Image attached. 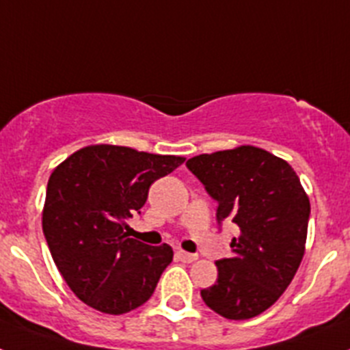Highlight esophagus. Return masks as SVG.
<instances>
[{"mask_svg": "<svg viewBox=\"0 0 350 350\" xmlns=\"http://www.w3.org/2000/svg\"><path fill=\"white\" fill-rule=\"evenodd\" d=\"M177 258L184 262H193V261H196L198 256L191 254V252H185V250H177Z\"/></svg>", "mask_w": 350, "mask_h": 350, "instance_id": "esophagus-1", "label": "esophagus"}]
</instances>
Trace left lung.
Here are the masks:
<instances>
[{
  "instance_id": "left-lung-1",
  "label": "left lung",
  "mask_w": 350,
  "mask_h": 350,
  "mask_svg": "<svg viewBox=\"0 0 350 350\" xmlns=\"http://www.w3.org/2000/svg\"><path fill=\"white\" fill-rule=\"evenodd\" d=\"M185 165L219 203V224L228 219L240 230L233 256L215 262L217 282L202 289L203 301L226 319L256 317L280 298L305 254L307 193L289 163L252 145Z\"/></svg>"
}]
</instances>
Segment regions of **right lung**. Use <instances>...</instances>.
I'll return each instance as SVG.
<instances>
[{"label":"right lung","mask_w":350,"mask_h":350,"mask_svg":"<svg viewBox=\"0 0 350 350\" xmlns=\"http://www.w3.org/2000/svg\"><path fill=\"white\" fill-rule=\"evenodd\" d=\"M184 161L119 145H89L52 172L43 234L63 279L89 307L119 315L152 296L173 250L168 243L150 247L128 238L126 219L145 205L148 187Z\"/></svg>","instance_id":"1"}]
</instances>
